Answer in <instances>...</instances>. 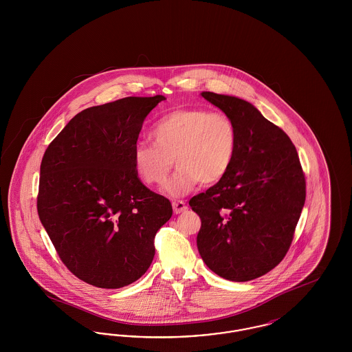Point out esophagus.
<instances>
[{"instance_id":"34e87169","label":"esophagus","mask_w":352,"mask_h":352,"mask_svg":"<svg viewBox=\"0 0 352 352\" xmlns=\"http://www.w3.org/2000/svg\"><path fill=\"white\" fill-rule=\"evenodd\" d=\"M173 210L175 214H181L187 210V204L184 201H173Z\"/></svg>"}]
</instances>
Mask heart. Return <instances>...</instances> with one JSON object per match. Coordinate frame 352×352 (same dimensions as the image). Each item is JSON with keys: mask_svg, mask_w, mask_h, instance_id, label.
<instances>
[{"mask_svg": "<svg viewBox=\"0 0 352 352\" xmlns=\"http://www.w3.org/2000/svg\"><path fill=\"white\" fill-rule=\"evenodd\" d=\"M154 145L140 142L132 154L138 178L160 186L174 165L178 168L165 191L171 197L190 192L197 184L211 186L221 181L234 164L237 128L221 111L201 107L177 109L161 118L151 132Z\"/></svg>", "mask_w": 352, "mask_h": 352, "instance_id": "obj_1", "label": "heart"}]
</instances>
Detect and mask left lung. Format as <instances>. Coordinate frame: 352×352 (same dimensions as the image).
<instances>
[{"label":"left lung","instance_id":"left-lung-1","mask_svg":"<svg viewBox=\"0 0 352 352\" xmlns=\"http://www.w3.org/2000/svg\"><path fill=\"white\" fill-rule=\"evenodd\" d=\"M201 96L232 118L239 141L227 175L188 201L201 219L198 251L220 277L251 281L290 248L306 198L305 173L289 135L251 102L207 91Z\"/></svg>","mask_w":352,"mask_h":352}]
</instances>
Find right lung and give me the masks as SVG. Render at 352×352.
Listing matches in <instances>:
<instances>
[{"label":"right lung","mask_w":352,"mask_h":352,"mask_svg":"<svg viewBox=\"0 0 352 352\" xmlns=\"http://www.w3.org/2000/svg\"><path fill=\"white\" fill-rule=\"evenodd\" d=\"M164 100L131 96L87 108L43 154L38 215L62 263L87 284L118 289L137 281L173 215L170 201L141 182L132 162L144 120Z\"/></svg>","instance_id":"right-lung-1"}]
</instances>
